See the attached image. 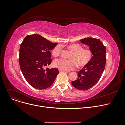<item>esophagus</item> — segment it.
Here are the masks:
<instances>
[{
    "mask_svg": "<svg viewBox=\"0 0 125 125\" xmlns=\"http://www.w3.org/2000/svg\"><path fill=\"white\" fill-rule=\"evenodd\" d=\"M59 72H60V73H61V72H64V73H68L67 71L63 70H62V69H59Z\"/></svg>",
    "mask_w": 125,
    "mask_h": 125,
    "instance_id": "esophagus-1",
    "label": "esophagus"
}]
</instances>
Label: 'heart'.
<instances>
[{
	"mask_svg": "<svg viewBox=\"0 0 125 125\" xmlns=\"http://www.w3.org/2000/svg\"><path fill=\"white\" fill-rule=\"evenodd\" d=\"M68 48L72 52L68 60L64 59H56L53 65L57 68L65 71H69L74 69L78 65L83 67L87 65L91 60L93 52L90 49H83V46L78 44H72L68 45ZM62 46L58 45L52 51V55L55 57L61 54Z\"/></svg>",
	"mask_w": 125,
	"mask_h": 125,
	"instance_id": "b5f03b06",
	"label": "heart"
}]
</instances>
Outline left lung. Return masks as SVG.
<instances>
[{
	"mask_svg": "<svg viewBox=\"0 0 125 125\" xmlns=\"http://www.w3.org/2000/svg\"><path fill=\"white\" fill-rule=\"evenodd\" d=\"M90 47L93 52L90 62L78 72L77 80L71 82L76 89L85 91L97 83L103 73L106 64V48L98 38L88 37L80 40Z\"/></svg>",
	"mask_w": 125,
	"mask_h": 125,
	"instance_id": "8db88e82",
	"label": "left lung"
}]
</instances>
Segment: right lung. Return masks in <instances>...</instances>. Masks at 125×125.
Masks as SVG:
<instances>
[{
	"label": "right lung",
	"mask_w": 125,
	"mask_h": 125,
	"mask_svg": "<svg viewBox=\"0 0 125 125\" xmlns=\"http://www.w3.org/2000/svg\"><path fill=\"white\" fill-rule=\"evenodd\" d=\"M57 44L38 34L28 35L23 39L20 48V67L25 80L32 87L45 89L54 82L59 73L58 69L44 68L51 64L50 51Z\"/></svg>",
	"instance_id": "obj_1"
}]
</instances>
